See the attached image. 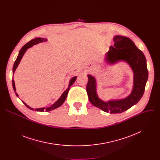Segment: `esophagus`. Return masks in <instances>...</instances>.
<instances>
[{
	"instance_id": "1",
	"label": "esophagus",
	"mask_w": 160,
	"mask_h": 160,
	"mask_svg": "<svg viewBox=\"0 0 160 160\" xmlns=\"http://www.w3.org/2000/svg\"><path fill=\"white\" fill-rule=\"evenodd\" d=\"M87 68H88V69H90V68H92V64H88V65H87Z\"/></svg>"
}]
</instances>
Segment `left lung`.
<instances>
[{
	"instance_id": "obj_1",
	"label": "left lung",
	"mask_w": 160,
	"mask_h": 160,
	"mask_svg": "<svg viewBox=\"0 0 160 160\" xmlns=\"http://www.w3.org/2000/svg\"><path fill=\"white\" fill-rule=\"evenodd\" d=\"M114 47L111 46L108 52L106 60L109 63L123 60L132 68L134 73V82L132 92L127 98L115 101L104 102L96 94V80L88 75L87 92L90 102L102 111L112 113H121L138 103L142 97L148 78V70L146 59L143 52L136 47L130 38L123 36L114 37Z\"/></svg>"
}]
</instances>
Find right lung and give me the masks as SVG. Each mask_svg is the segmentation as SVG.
<instances>
[{
    "instance_id": "right-lung-1",
    "label": "right lung",
    "mask_w": 160,
    "mask_h": 160,
    "mask_svg": "<svg viewBox=\"0 0 160 160\" xmlns=\"http://www.w3.org/2000/svg\"><path fill=\"white\" fill-rule=\"evenodd\" d=\"M46 40H47L45 39V38H33V39L31 40H30V42H28V43H27L24 45V46L21 49V50L19 51V54H18V57H17V58H16V61H15V62H14V66H13V68H12V73L14 74V73L16 69L17 68V67H18V64H19L20 61L21 60V58H22V56H23V55H24L25 52H26V51L27 50V49H28V48L32 47L33 45L37 44V43H40V42H42L46 41ZM76 79H77V77H73V78L71 79V80H70V82L69 87H68V88L62 93V94L61 95V96L60 97V98H59L54 104H53L51 107H49V108H37V109H35V110H36L37 111H49L53 110V109H56V108H58V107L61 106L63 104V102H64V101L66 100V98L67 95H68V91L70 90V87L75 83ZM12 87H13V89H14V92H15V94H16V96L18 97V94L16 92L15 83H14V80H13V78H12ZM22 103H23L27 108H28L29 109H32V110H34L33 108H30V106H28L25 102H24L23 101H22Z\"/></svg>"
}]
</instances>
